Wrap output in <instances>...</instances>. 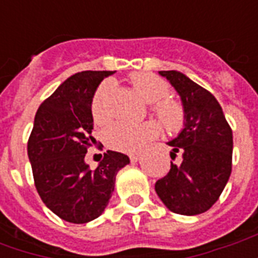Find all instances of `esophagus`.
<instances>
[{
  "mask_svg": "<svg viewBox=\"0 0 258 258\" xmlns=\"http://www.w3.org/2000/svg\"><path fill=\"white\" fill-rule=\"evenodd\" d=\"M128 157H130V160H131V162L135 163V162H138V160H140L141 155H140V153H130Z\"/></svg>",
  "mask_w": 258,
  "mask_h": 258,
  "instance_id": "1",
  "label": "esophagus"
}]
</instances>
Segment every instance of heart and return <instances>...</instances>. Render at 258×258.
<instances>
[{"instance_id": "obj_1", "label": "heart", "mask_w": 258, "mask_h": 258, "mask_svg": "<svg viewBox=\"0 0 258 258\" xmlns=\"http://www.w3.org/2000/svg\"><path fill=\"white\" fill-rule=\"evenodd\" d=\"M130 84L133 90L148 103H152L155 112L163 125L170 131L178 130L184 123V109L174 101L166 99L168 95L167 83L151 73H133L130 76ZM113 85L106 81L99 85L91 103V112L96 123H106L112 117L109 99ZM159 125L155 121L145 123H130L116 121L105 133V141L113 149L120 152H134L145 145L148 141L159 135Z\"/></svg>"}]
</instances>
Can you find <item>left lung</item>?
<instances>
[{"instance_id": "1", "label": "left lung", "mask_w": 258, "mask_h": 258, "mask_svg": "<svg viewBox=\"0 0 258 258\" xmlns=\"http://www.w3.org/2000/svg\"><path fill=\"white\" fill-rule=\"evenodd\" d=\"M159 74L173 85L184 109V127L168 141L171 159L181 155L164 178L155 185L157 196L168 210L198 216L216 203L232 170V130L217 99L177 70Z\"/></svg>"}]
</instances>
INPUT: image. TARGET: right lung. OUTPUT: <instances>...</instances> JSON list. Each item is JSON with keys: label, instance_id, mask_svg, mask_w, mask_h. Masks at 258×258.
<instances>
[{"label": "right lung", "instance_id": "add662e5", "mask_svg": "<svg viewBox=\"0 0 258 258\" xmlns=\"http://www.w3.org/2000/svg\"><path fill=\"white\" fill-rule=\"evenodd\" d=\"M114 72H81L64 80L38 107L27 155L34 184L49 210L72 224H85L105 211L116 175L130 157L107 151L90 168L85 153L94 142L92 98L103 79Z\"/></svg>", "mask_w": 258, "mask_h": 258}]
</instances>
